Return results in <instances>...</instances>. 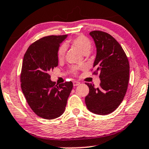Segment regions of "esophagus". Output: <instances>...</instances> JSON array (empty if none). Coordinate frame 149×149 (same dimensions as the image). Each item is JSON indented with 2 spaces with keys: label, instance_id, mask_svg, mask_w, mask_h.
Segmentation results:
<instances>
[{
  "label": "esophagus",
  "instance_id": "34e87169",
  "mask_svg": "<svg viewBox=\"0 0 149 149\" xmlns=\"http://www.w3.org/2000/svg\"><path fill=\"white\" fill-rule=\"evenodd\" d=\"M80 84V83L78 82V81H73V85H74V87L77 86V85H79Z\"/></svg>",
  "mask_w": 149,
  "mask_h": 149
}]
</instances>
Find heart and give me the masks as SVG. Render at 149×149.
Listing matches in <instances>:
<instances>
[{
    "instance_id": "heart-1",
    "label": "heart",
    "mask_w": 149,
    "mask_h": 149,
    "mask_svg": "<svg viewBox=\"0 0 149 149\" xmlns=\"http://www.w3.org/2000/svg\"><path fill=\"white\" fill-rule=\"evenodd\" d=\"M70 42L72 45L77 47L80 52L83 54H88L91 47V42L88 37L86 36L80 34V35L76 36L74 38L70 40ZM66 51V47L65 45H62L58 49V57L59 60H62L64 57L65 53ZM85 66H82L80 68H72L73 72H77L79 69L84 68Z\"/></svg>"
}]
</instances>
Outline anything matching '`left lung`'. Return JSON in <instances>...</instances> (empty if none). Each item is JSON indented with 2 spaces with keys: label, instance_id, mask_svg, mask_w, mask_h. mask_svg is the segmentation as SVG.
Here are the masks:
<instances>
[{
  "label": "left lung",
  "instance_id": "obj_1",
  "mask_svg": "<svg viewBox=\"0 0 149 149\" xmlns=\"http://www.w3.org/2000/svg\"><path fill=\"white\" fill-rule=\"evenodd\" d=\"M90 36L96 47L93 68L100 74V84L97 88L91 83L85 102L91 113L106 115L113 113L123 101L127 89L130 75L128 59L120 44L107 32L94 30Z\"/></svg>",
  "mask_w": 149,
  "mask_h": 149
}]
</instances>
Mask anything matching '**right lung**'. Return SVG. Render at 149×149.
Listing matches in <instances>:
<instances>
[{"label": "right lung", "mask_w": 149, "mask_h": 149, "mask_svg": "<svg viewBox=\"0 0 149 149\" xmlns=\"http://www.w3.org/2000/svg\"><path fill=\"white\" fill-rule=\"evenodd\" d=\"M67 36L42 37L30 45L24 56L20 75L22 92L34 113L46 119L64 113L72 89L71 81L56 84L49 74L58 66V49Z\"/></svg>", "instance_id": "add662e5"}]
</instances>
